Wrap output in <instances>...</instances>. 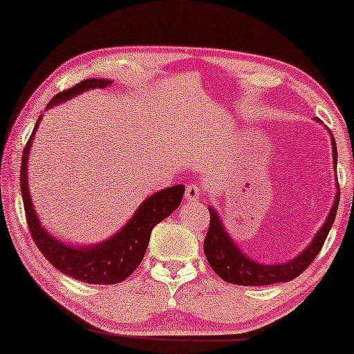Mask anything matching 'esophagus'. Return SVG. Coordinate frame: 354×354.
Wrapping results in <instances>:
<instances>
[{
  "label": "esophagus",
  "mask_w": 354,
  "mask_h": 354,
  "mask_svg": "<svg viewBox=\"0 0 354 354\" xmlns=\"http://www.w3.org/2000/svg\"><path fill=\"white\" fill-rule=\"evenodd\" d=\"M202 196V189L198 183H189L187 185V189H185V198L189 202H198Z\"/></svg>",
  "instance_id": "esophagus-1"
}]
</instances>
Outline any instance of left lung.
Listing matches in <instances>:
<instances>
[{"mask_svg":"<svg viewBox=\"0 0 354 354\" xmlns=\"http://www.w3.org/2000/svg\"><path fill=\"white\" fill-rule=\"evenodd\" d=\"M333 136V135H331ZM333 155H334V166L337 167V147L333 138ZM340 193H337L334 201V205L326 218V223L318 230L315 239L312 240L310 245L295 257L290 262L279 263V265H262L257 263L246 257L235 243L232 241L230 236L225 234L221 219L218 218L216 212L210 207V224H208V232L204 240V252L208 263L213 271L221 277L223 281L236 283V286H270V283L277 282H288L298 277L308 266L314 262L318 256L323 243L326 240L329 230L333 227V223L337 213Z\"/></svg>","mask_w":354,"mask_h":354,"instance_id":"1","label":"left lung"}]
</instances>
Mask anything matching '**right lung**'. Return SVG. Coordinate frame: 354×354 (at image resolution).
Returning <instances> with one entry per match:
<instances>
[{"label": "right lung", "instance_id": "right-lung-1", "mask_svg": "<svg viewBox=\"0 0 354 354\" xmlns=\"http://www.w3.org/2000/svg\"><path fill=\"white\" fill-rule=\"evenodd\" d=\"M113 81L89 78L75 84L73 88L66 89L56 94L48 106H55L56 103L66 102L73 95H78L81 92L94 89V88H106ZM40 120V118H39ZM39 120L34 125V130L28 139L21 156V171H20V188L23 196V205H25L26 223L30 227L31 236L36 243L40 252L45 259L59 270L61 273L73 277V279L86 282V283H118L125 281L139 263L142 262L144 254L150 240V234L156 224L163 221L176 208L180 205L185 187L183 185H174L171 188L158 191L153 196L142 202L138 208L135 215L127 223L120 232L113 235L106 241L98 243L95 246H71L62 243L61 240L51 236L42 225H40L36 212L31 204V194L28 188V155L31 152V144L34 133L37 130Z\"/></svg>", "mask_w": 354, "mask_h": 354}]
</instances>
